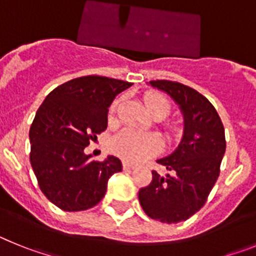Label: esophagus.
Returning <instances> with one entry per match:
<instances>
[{
    "instance_id": "obj_1",
    "label": "esophagus",
    "mask_w": 256,
    "mask_h": 256,
    "mask_svg": "<svg viewBox=\"0 0 256 256\" xmlns=\"http://www.w3.org/2000/svg\"><path fill=\"white\" fill-rule=\"evenodd\" d=\"M134 168H136L134 164H130V162H123L124 170H133Z\"/></svg>"
}]
</instances>
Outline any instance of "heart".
Here are the masks:
<instances>
[{
  "label": "heart",
  "instance_id": "obj_1",
  "mask_svg": "<svg viewBox=\"0 0 256 256\" xmlns=\"http://www.w3.org/2000/svg\"><path fill=\"white\" fill-rule=\"evenodd\" d=\"M144 102L148 112L155 119H162L172 110L170 100L160 92H148L144 96ZM120 104L122 98H116L110 105V118L115 116ZM110 148L112 152L120 156L122 159L130 162H138L155 155L162 148V142L155 134H142L133 130H124L112 140Z\"/></svg>",
  "mask_w": 256,
  "mask_h": 256
}]
</instances>
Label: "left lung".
<instances>
[{"label":"left lung","instance_id":"obj_1","mask_svg":"<svg viewBox=\"0 0 256 256\" xmlns=\"http://www.w3.org/2000/svg\"><path fill=\"white\" fill-rule=\"evenodd\" d=\"M180 105L184 132L173 154L158 160L169 173L152 170V180L138 192L144 212L162 223L187 220L204 206L220 173L226 152L224 126L216 108L194 88L172 80H151Z\"/></svg>","mask_w":256,"mask_h":256}]
</instances>
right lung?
Masks as SVG:
<instances>
[{
  "instance_id": "1",
  "label": "right lung",
  "mask_w": 256,
  "mask_h": 256,
  "mask_svg": "<svg viewBox=\"0 0 256 256\" xmlns=\"http://www.w3.org/2000/svg\"><path fill=\"white\" fill-rule=\"evenodd\" d=\"M132 83L101 76L72 79L50 92L29 130L32 168L38 186L65 212L94 208L106 194L120 160H92L84 148L108 126V108Z\"/></svg>"
}]
</instances>
